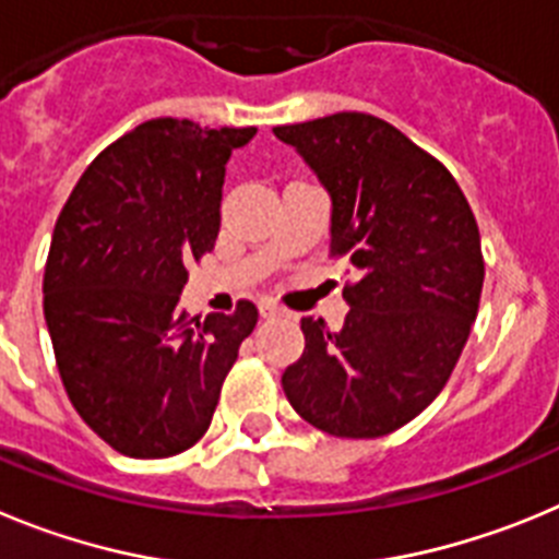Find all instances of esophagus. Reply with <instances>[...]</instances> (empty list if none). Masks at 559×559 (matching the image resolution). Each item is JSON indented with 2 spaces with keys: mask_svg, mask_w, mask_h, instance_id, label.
I'll list each match as a JSON object with an SVG mask.
<instances>
[{
  "mask_svg": "<svg viewBox=\"0 0 559 559\" xmlns=\"http://www.w3.org/2000/svg\"><path fill=\"white\" fill-rule=\"evenodd\" d=\"M259 314L264 317V320H270V317H284L286 309H284V306L275 304V300L264 298V300H261V304H259Z\"/></svg>",
  "mask_w": 559,
  "mask_h": 559,
  "instance_id": "esophagus-1",
  "label": "esophagus"
}]
</instances>
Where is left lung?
<instances>
[{
    "instance_id": "1",
    "label": "left lung",
    "mask_w": 559,
    "mask_h": 559,
    "mask_svg": "<svg viewBox=\"0 0 559 559\" xmlns=\"http://www.w3.org/2000/svg\"><path fill=\"white\" fill-rule=\"evenodd\" d=\"M331 200V253L356 281L340 331L304 317L306 348L281 376L292 409L336 437H381L449 381L479 311V225L440 160L370 114L273 128Z\"/></svg>"
}]
</instances>
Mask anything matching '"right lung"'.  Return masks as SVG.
<instances>
[{
  "mask_svg": "<svg viewBox=\"0 0 559 559\" xmlns=\"http://www.w3.org/2000/svg\"><path fill=\"white\" fill-rule=\"evenodd\" d=\"M255 128L150 119L94 158L55 223L44 320L69 401L110 449L160 460L192 449L255 329L234 314L189 320L186 264L214 248L225 164Z\"/></svg>",
  "mask_w": 559,
  "mask_h": 559,
  "instance_id": "obj_1",
  "label": "right lung"
}]
</instances>
